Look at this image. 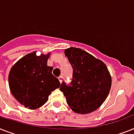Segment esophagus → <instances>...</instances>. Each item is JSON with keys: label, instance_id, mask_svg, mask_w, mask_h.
Masks as SVG:
<instances>
[{"label": "esophagus", "instance_id": "34e87169", "mask_svg": "<svg viewBox=\"0 0 134 134\" xmlns=\"http://www.w3.org/2000/svg\"><path fill=\"white\" fill-rule=\"evenodd\" d=\"M63 76H60L58 77V80H59V81L60 82H62V81H63Z\"/></svg>", "mask_w": 134, "mask_h": 134}]
</instances>
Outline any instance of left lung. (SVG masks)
Here are the masks:
<instances>
[{"label": "left lung", "mask_w": 134, "mask_h": 134, "mask_svg": "<svg viewBox=\"0 0 134 134\" xmlns=\"http://www.w3.org/2000/svg\"><path fill=\"white\" fill-rule=\"evenodd\" d=\"M65 54L73 68L72 80L69 85L63 81L60 90L74 112H92L104 103L110 91L108 69L103 62L80 48H68Z\"/></svg>", "instance_id": "left-lung-1"}]
</instances>
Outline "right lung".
<instances>
[{
  "label": "right lung",
  "instance_id": "add662e5",
  "mask_svg": "<svg viewBox=\"0 0 134 134\" xmlns=\"http://www.w3.org/2000/svg\"><path fill=\"white\" fill-rule=\"evenodd\" d=\"M49 54H29L12 67L9 85L14 97L23 105L34 109L44 105L52 92L60 83L52 74L53 67L47 66Z\"/></svg>",
  "mask_w": 134,
  "mask_h": 134
}]
</instances>
